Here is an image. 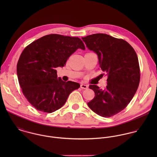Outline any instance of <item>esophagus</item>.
<instances>
[{"label":"esophagus","mask_w":157,"mask_h":157,"mask_svg":"<svg viewBox=\"0 0 157 157\" xmlns=\"http://www.w3.org/2000/svg\"><path fill=\"white\" fill-rule=\"evenodd\" d=\"M80 88L82 89H85V90H86L88 88V86L86 85H84V84H82L80 85Z\"/></svg>","instance_id":"esophagus-1"}]
</instances>
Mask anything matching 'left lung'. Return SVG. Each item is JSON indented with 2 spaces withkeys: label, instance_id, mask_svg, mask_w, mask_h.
<instances>
[{
  "label": "left lung",
  "instance_id": "8db88e82",
  "mask_svg": "<svg viewBox=\"0 0 157 157\" xmlns=\"http://www.w3.org/2000/svg\"><path fill=\"white\" fill-rule=\"evenodd\" d=\"M82 40L98 55L100 67L108 76L104 90L90 85L95 97L88 106L100 116L112 117L128 105L138 89L140 69L137 55L126 41L106 34H92Z\"/></svg>",
  "mask_w": 157,
  "mask_h": 157
}]
</instances>
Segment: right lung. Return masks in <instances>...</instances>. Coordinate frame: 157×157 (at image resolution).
I'll use <instances>...</instances> for the list:
<instances>
[{
	"mask_svg": "<svg viewBox=\"0 0 157 157\" xmlns=\"http://www.w3.org/2000/svg\"><path fill=\"white\" fill-rule=\"evenodd\" d=\"M78 48L85 49L78 37L48 34L28 45L17 65V74L24 96L37 110L52 113L66 103L80 84L57 77L56 68L64 67Z\"/></svg>",
	"mask_w": 157,
	"mask_h": 157,
	"instance_id": "obj_1",
	"label": "right lung"
}]
</instances>
